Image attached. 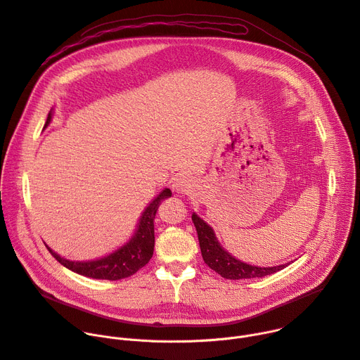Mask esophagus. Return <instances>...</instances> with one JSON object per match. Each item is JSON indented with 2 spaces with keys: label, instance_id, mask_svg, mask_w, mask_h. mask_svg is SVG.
<instances>
[{
  "label": "esophagus",
  "instance_id": "34e87169",
  "mask_svg": "<svg viewBox=\"0 0 360 360\" xmlns=\"http://www.w3.org/2000/svg\"><path fill=\"white\" fill-rule=\"evenodd\" d=\"M193 186V179L191 175L188 174H179L174 178L172 182V189L176 193H186L188 191H191V188Z\"/></svg>",
  "mask_w": 360,
  "mask_h": 360
}]
</instances>
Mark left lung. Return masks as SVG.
<instances>
[{"label":"left lung","instance_id":"obj_1","mask_svg":"<svg viewBox=\"0 0 360 360\" xmlns=\"http://www.w3.org/2000/svg\"><path fill=\"white\" fill-rule=\"evenodd\" d=\"M192 221L195 228H197L201 254L205 264L224 278L245 280V278L264 277V276L274 274L288 266V264H281L274 267H258V266L247 264L244 261L233 257L226 250H224V247L218 243V238L211 225H208L195 212L192 214Z\"/></svg>","mask_w":360,"mask_h":360}]
</instances>
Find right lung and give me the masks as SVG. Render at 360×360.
Here are the masks:
<instances>
[{"mask_svg":"<svg viewBox=\"0 0 360 360\" xmlns=\"http://www.w3.org/2000/svg\"><path fill=\"white\" fill-rule=\"evenodd\" d=\"M51 117H53V110H50L44 127H47L51 123ZM171 195L172 192L169 188L162 189L158 193V197H155L143 210L139 218V222L136 225V230L134 236L130 237V240L105 257L96 258V259H87V261H75V259H68L58 255L47 244L46 247L61 266L84 277L115 281V280H122V278L134 276L138 270H141L143 266L149 263V259L153 255L155 215L160 202L163 200L169 198Z\"/></svg>","mask_w":360,"mask_h":360,"instance_id":"add662e5","label":"right lung"}]
</instances>
